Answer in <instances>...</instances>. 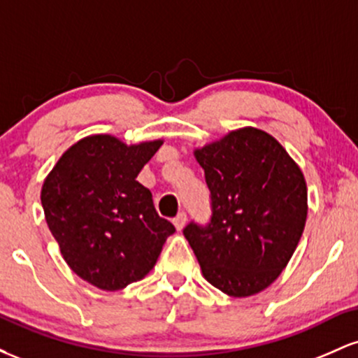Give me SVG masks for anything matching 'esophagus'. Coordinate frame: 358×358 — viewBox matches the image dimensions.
Wrapping results in <instances>:
<instances>
[{"mask_svg": "<svg viewBox=\"0 0 358 358\" xmlns=\"http://www.w3.org/2000/svg\"><path fill=\"white\" fill-rule=\"evenodd\" d=\"M173 224H175L176 231H182V229L185 227V224H187V213L180 212L178 215H176L173 219Z\"/></svg>", "mask_w": 358, "mask_h": 358, "instance_id": "esophagus-1", "label": "esophagus"}]
</instances>
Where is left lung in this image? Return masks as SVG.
<instances>
[{
	"instance_id": "left-lung-1",
	"label": "left lung",
	"mask_w": 358,
	"mask_h": 358,
	"mask_svg": "<svg viewBox=\"0 0 358 358\" xmlns=\"http://www.w3.org/2000/svg\"><path fill=\"white\" fill-rule=\"evenodd\" d=\"M210 190L207 225L190 222L183 236L205 279L234 298L266 289L286 268L308 213L301 170L271 134L232 131L195 150Z\"/></svg>"
}]
</instances>
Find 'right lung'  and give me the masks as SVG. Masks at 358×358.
I'll return each instance as SVG.
<instances>
[{"label":"right lung","instance_id":"right-lung-1","mask_svg":"<svg viewBox=\"0 0 358 358\" xmlns=\"http://www.w3.org/2000/svg\"><path fill=\"white\" fill-rule=\"evenodd\" d=\"M162 139L127 146L94 134L69 148L45 178L42 207L65 262L84 281L117 291L153 269L175 227L136 176Z\"/></svg>","mask_w":358,"mask_h":358}]
</instances>
